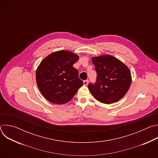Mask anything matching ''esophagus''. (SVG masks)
<instances>
[{
	"label": "esophagus",
	"instance_id": "34e87169",
	"mask_svg": "<svg viewBox=\"0 0 158 158\" xmlns=\"http://www.w3.org/2000/svg\"><path fill=\"white\" fill-rule=\"evenodd\" d=\"M88 83H89V80H85L84 81V85H87L88 84Z\"/></svg>",
	"mask_w": 158,
	"mask_h": 158
}]
</instances>
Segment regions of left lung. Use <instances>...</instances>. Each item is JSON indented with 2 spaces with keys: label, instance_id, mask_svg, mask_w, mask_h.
<instances>
[{
  "label": "left lung",
  "instance_id": "8db88e82",
  "mask_svg": "<svg viewBox=\"0 0 158 158\" xmlns=\"http://www.w3.org/2000/svg\"><path fill=\"white\" fill-rule=\"evenodd\" d=\"M97 73L95 84L88 88L96 99L104 104L119 101L127 93L131 84L128 67L117 58L104 55L92 58Z\"/></svg>",
  "mask_w": 158,
  "mask_h": 158
}]
</instances>
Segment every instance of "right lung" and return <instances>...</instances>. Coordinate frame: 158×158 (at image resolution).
<instances>
[{
	"instance_id": "1",
	"label": "right lung",
	"mask_w": 158,
	"mask_h": 158,
	"mask_svg": "<svg viewBox=\"0 0 158 158\" xmlns=\"http://www.w3.org/2000/svg\"><path fill=\"white\" fill-rule=\"evenodd\" d=\"M79 57L69 51H59L49 54L40 63L36 82L43 96L52 103L70 101L83 85L78 71L73 66Z\"/></svg>"
}]
</instances>
